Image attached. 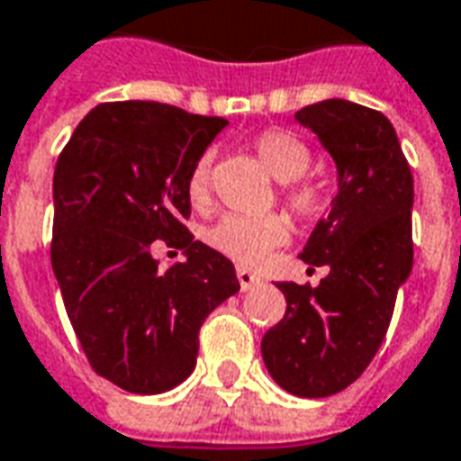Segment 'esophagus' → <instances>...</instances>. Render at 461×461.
<instances>
[{
  "instance_id": "obj_1",
  "label": "esophagus",
  "mask_w": 461,
  "mask_h": 461,
  "mask_svg": "<svg viewBox=\"0 0 461 461\" xmlns=\"http://www.w3.org/2000/svg\"><path fill=\"white\" fill-rule=\"evenodd\" d=\"M237 278H240V285H241V291H249L251 285H257L258 278L251 271H247V268H237Z\"/></svg>"
}]
</instances>
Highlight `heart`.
I'll return each mask as SVG.
<instances>
[{
    "label": "heart",
    "instance_id": "heart-1",
    "mask_svg": "<svg viewBox=\"0 0 461 461\" xmlns=\"http://www.w3.org/2000/svg\"><path fill=\"white\" fill-rule=\"evenodd\" d=\"M258 158L276 180L285 183L283 197L300 220H317L325 212L327 195L320 183L303 178L310 166V149L298 136L288 131H264L254 141ZM187 197L197 210L212 200V156L204 153L187 178ZM291 237V227L281 214H224L207 231L210 247L231 261L244 266L258 264L276 247H283Z\"/></svg>",
    "mask_w": 461,
    "mask_h": 461
}]
</instances>
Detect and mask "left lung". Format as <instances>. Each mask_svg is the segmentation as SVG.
<instances>
[{
	"mask_svg": "<svg viewBox=\"0 0 461 461\" xmlns=\"http://www.w3.org/2000/svg\"><path fill=\"white\" fill-rule=\"evenodd\" d=\"M337 166V195L300 258L330 266L317 288L278 283L285 315L261 339L268 374L300 398L339 393L386 337L412 268V176L393 124L376 109L325 100L295 112Z\"/></svg>",
	"mask_w": 461,
	"mask_h": 461,
	"instance_id": "8db88e82",
	"label": "left lung"
}]
</instances>
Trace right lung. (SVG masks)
Here are the masks:
<instances>
[{"instance_id": "1", "label": "right lung", "mask_w": 461, "mask_h": 461, "mask_svg": "<svg viewBox=\"0 0 461 461\" xmlns=\"http://www.w3.org/2000/svg\"><path fill=\"white\" fill-rule=\"evenodd\" d=\"M224 126L161 102H104L58 156L53 274L90 366L129 393L183 384L204 317L240 291L230 258L183 224L187 178ZM156 239L186 261L161 272Z\"/></svg>"}]
</instances>
